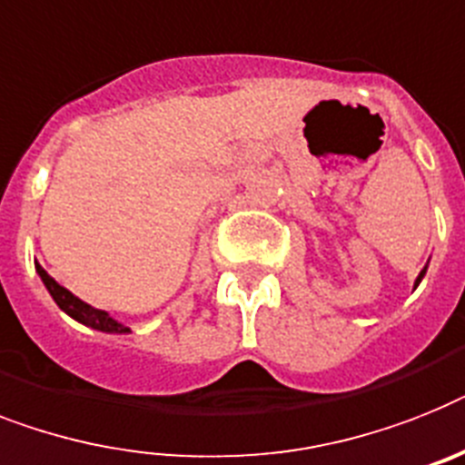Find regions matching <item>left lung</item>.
Returning <instances> with one entry per match:
<instances>
[{
	"label": "left lung",
	"mask_w": 465,
	"mask_h": 465,
	"mask_svg": "<svg viewBox=\"0 0 465 465\" xmlns=\"http://www.w3.org/2000/svg\"><path fill=\"white\" fill-rule=\"evenodd\" d=\"M425 271H428V266H425V268H423V271H420V273H418L416 282H413V290H416V287H418V285H420V280H423V278H425Z\"/></svg>",
	"instance_id": "left-lung-1"
}]
</instances>
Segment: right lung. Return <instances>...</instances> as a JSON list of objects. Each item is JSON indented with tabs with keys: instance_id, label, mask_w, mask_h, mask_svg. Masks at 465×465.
I'll use <instances>...</instances> for the list:
<instances>
[{
	"instance_id": "add662e5",
	"label": "right lung",
	"mask_w": 465,
	"mask_h": 465,
	"mask_svg": "<svg viewBox=\"0 0 465 465\" xmlns=\"http://www.w3.org/2000/svg\"><path fill=\"white\" fill-rule=\"evenodd\" d=\"M35 271H37V275H40V280L45 282V287H47V292L52 294L54 302H56V306H59L64 313H68L73 321H78V323L87 325V328L92 330H99V332H109V335H128L130 325L116 321V318L111 316L109 311L94 309V306H90L80 297H75L71 290L59 285V282H56V280H54L52 275L40 266V263H35Z\"/></svg>"
}]
</instances>
